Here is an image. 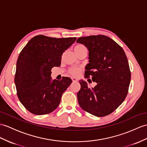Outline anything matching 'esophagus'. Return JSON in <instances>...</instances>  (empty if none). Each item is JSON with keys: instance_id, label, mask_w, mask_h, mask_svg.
<instances>
[{"instance_id": "34e87169", "label": "esophagus", "mask_w": 147, "mask_h": 147, "mask_svg": "<svg viewBox=\"0 0 147 147\" xmlns=\"http://www.w3.org/2000/svg\"><path fill=\"white\" fill-rule=\"evenodd\" d=\"M71 80H72V81L73 82H77V81H78V80L77 79V78H71Z\"/></svg>"}]
</instances>
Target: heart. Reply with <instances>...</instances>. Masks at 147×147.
<instances>
[{
  "label": "heart",
  "mask_w": 147,
  "mask_h": 147,
  "mask_svg": "<svg viewBox=\"0 0 147 147\" xmlns=\"http://www.w3.org/2000/svg\"><path fill=\"white\" fill-rule=\"evenodd\" d=\"M84 49H86L85 47L83 45H77L74 47V52H78L79 51H82ZM81 71V69L79 67H71L69 69V73L72 76L76 77L78 76V75L80 74Z\"/></svg>",
  "instance_id": "b5f03b06"
}]
</instances>
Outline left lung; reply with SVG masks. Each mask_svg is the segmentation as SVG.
I'll use <instances>...</instances> for the list:
<instances>
[{
	"label": "left lung",
	"instance_id": "1",
	"mask_svg": "<svg viewBox=\"0 0 147 147\" xmlns=\"http://www.w3.org/2000/svg\"><path fill=\"white\" fill-rule=\"evenodd\" d=\"M77 42L84 44L88 51L85 77H90L96 83L90 88L85 81H79L78 103L92 115H108L121 104L128 94L131 74L127 57L123 49L105 35L82 37Z\"/></svg>",
	"mask_w": 147,
	"mask_h": 147
}]
</instances>
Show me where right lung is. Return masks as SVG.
Listing matches in <instances>:
<instances>
[{
    "label": "right lung",
    "mask_w": 147,
    "mask_h": 147,
    "mask_svg": "<svg viewBox=\"0 0 147 147\" xmlns=\"http://www.w3.org/2000/svg\"><path fill=\"white\" fill-rule=\"evenodd\" d=\"M76 39L38 35L31 38L20 53L14 82L20 102L32 113L45 115L58 107L71 80L63 77L52 80L51 70L60 65L63 53Z\"/></svg>",
    "instance_id": "add662e5"
}]
</instances>
